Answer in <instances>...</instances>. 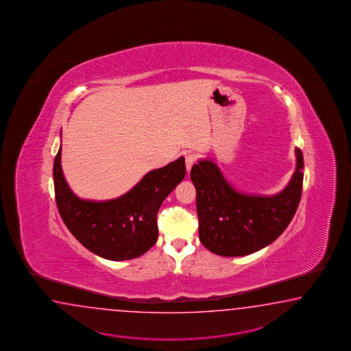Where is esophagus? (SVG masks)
I'll list each match as a JSON object with an SVG mask.
<instances>
[{"label":"esophagus","instance_id":"34e87169","mask_svg":"<svg viewBox=\"0 0 351 351\" xmlns=\"http://www.w3.org/2000/svg\"><path fill=\"white\" fill-rule=\"evenodd\" d=\"M195 161H196V156H195L194 154H187L186 156H185V164H186L187 172H190L193 165L195 164Z\"/></svg>","mask_w":351,"mask_h":351}]
</instances>
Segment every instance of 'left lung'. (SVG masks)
I'll return each mask as SVG.
<instances>
[{
    "label": "left lung",
    "instance_id": "left-lung-1",
    "mask_svg": "<svg viewBox=\"0 0 351 351\" xmlns=\"http://www.w3.org/2000/svg\"><path fill=\"white\" fill-rule=\"evenodd\" d=\"M296 152V171L278 194L259 196L234 189L217 164L200 160L190 171L196 189L199 238L205 248L223 257H242L274 242L289 226L300 204L304 155Z\"/></svg>",
    "mask_w": 351,
    "mask_h": 351
}]
</instances>
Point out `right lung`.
I'll use <instances>...</instances> for the list:
<instances>
[{
    "label": "right lung",
    "mask_w": 351,
    "mask_h": 351,
    "mask_svg": "<svg viewBox=\"0 0 351 351\" xmlns=\"http://www.w3.org/2000/svg\"><path fill=\"white\" fill-rule=\"evenodd\" d=\"M62 146L54 160L55 200L62 221L86 250L109 261L140 257L157 241V211L185 178V158L148 172L128 193L108 202L83 200L66 184Z\"/></svg>",
    "instance_id": "obj_1"
}]
</instances>
